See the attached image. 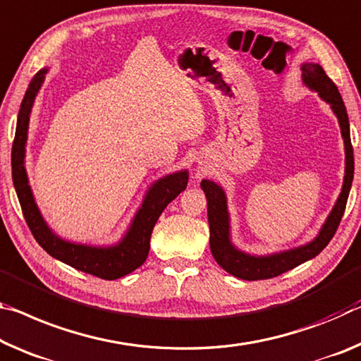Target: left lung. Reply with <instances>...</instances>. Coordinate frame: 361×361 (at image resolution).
<instances>
[{
  "label": "left lung",
  "instance_id": "8db88e82",
  "mask_svg": "<svg viewBox=\"0 0 361 361\" xmlns=\"http://www.w3.org/2000/svg\"><path fill=\"white\" fill-rule=\"evenodd\" d=\"M302 83L308 90L318 93L319 98L328 102L331 111L334 112L341 127V135L344 140L345 151V173L344 183L339 197L331 209L329 215L326 216L323 226L319 228L317 236L310 243L302 244L299 247H293L281 252H273L267 255H254L238 249L231 241V220L228 212L226 192L220 185L212 180H202L201 188L207 197V216L210 226V250L216 263L233 276L245 281H257V279H270L293 270L300 263L317 257L329 244L334 233L339 226L342 215H344L345 204L350 192L353 181V149L350 141V125H348V116L342 101L339 90L334 85L323 67L313 62H304L300 66Z\"/></svg>",
  "mask_w": 361,
  "mask_h": 361
}]
</instances>
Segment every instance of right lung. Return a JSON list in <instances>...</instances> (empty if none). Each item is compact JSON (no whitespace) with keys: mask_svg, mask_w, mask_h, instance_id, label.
<instances>
[{"mask_svg":"<svg viewBox=\"0 0 361 361\" xmlns=\"http://www.w3.org/2000/svg\"><path fill=\"white\" fill-rule=\"evenodd\" d=\"M48 73V67L42 68L35 77L32 78L30 85L25 91L24 99L19 109L16 125V136L13 142V152H11V164H13V183L19 197L22 212H24L25 221L37 243L54 257V259L64 262L66 265L77 268V270L93 274L102 279H118L135 271L146 262L149 254L151 233L154 230L157 219L164 209L178 196L181 191L186 190L188 185V170H180L169 173L154 181L146 191L140 209L131 220L127 233L118 243L111 245H91L72 243L51 230L47 220L43 219L42 212L35 202L32 186L28 185V176L25 170V146L28 138V122L35 99L43 87L44 75Z\"/></svg>","mask_w":361,"mask_h":361,"instance_id":"right-lung-1","label":"right lung"}]
</instances>
